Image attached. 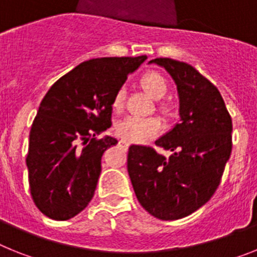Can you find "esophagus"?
Wrapping results in <instances>:
<instances>
[{
  "mask_svg": "<svg viewBox=\"0 0 257 257\" xmlns=\"http://www.w3.org/2000/svg\"><path fill=\"white\" fill-rule=\"evenodd\" d=\"M118 144H119V147H122V148L123 149H127L128 148V142H126V140H119V142H118Z\"/></svg>",
  "mask_w": 257,
  "mask_h": 257,
  "instance_id": "34e87169",
  "label": "esophagus"
}]
</instances>
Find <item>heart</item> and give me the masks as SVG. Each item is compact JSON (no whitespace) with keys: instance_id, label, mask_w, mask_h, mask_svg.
Returning <instances> with one entry per match:
<instances>
[{"instance_id":"heart-1","label":"heart","mask_w":257,"mask_h":257,"mask_svg":"<svg viewBox=\"0 0 257 257\" xmlns=\"http://www.w3.org/2000/svg\"><path fill=\"white\" fill-rule=\"evenodd\" d=\"M140 83L144 90L154 99H162L169 90V85L165 76L157 70H149L143 74ZM124 97H126V87L121 86L117 88L112 99V106L115 112H121L124 105ZM161 112L166 115L171 114V106L166 103L160 104ZM162 130V123L157 117L138 118L127 117L118 122L114 126V131L119 138L126 142L143 143L148 139L157 136Z\"/></svg>"}]
</instances>
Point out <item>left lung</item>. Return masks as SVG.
I'll use <instances>...</instances> for the list:
<instances>
[{
	"mask_svg": "<svg viewBox=\"0 0 257 257\" xmlns=\"http://www.w3.org/2000/svg\"><path fill=\"white\" fill-rule=\"evenodd\" d=\"M178 85L181 121L156 142L131 145L127 170L136 198L160 220L185 217L213 196L231 153V117L219 90L192 65L157 58Z\"/></svg>",
	"mask_w": 257,
	"mask_h": 257,
	"instance_id": "1",
	"label": "left lung"
}]
</instances>
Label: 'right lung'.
<instances>
[{
    "label": "right lung",
    "mask_w": 257,
    "mask_h": 257,
    "mask_svg": "<svg viewBox=\"0 0 257 257\" xmlns=\"http://www.w3.org/2000/svg\"><path fill=\"white\" fill-rule=\"evenodd\" d=\"M147 56L97 58L50 87L32 123L27 153L31 196L52 220L76 216L94 197L101 156L117 144L97 138L112 124V99Z\"/></svg>",
    "instance_id": "1"
}]
</instances>
